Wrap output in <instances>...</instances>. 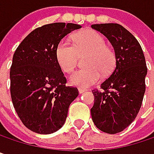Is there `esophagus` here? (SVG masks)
Returning a JSON list of instances; mask_svg holds the SVG:
<instances>
[{"mask_svg": "<svg viewBox=\"0 0 154 154\" xmlns=\"http://www.w3.org/2000/svg\"><path fill=\"white\" fill-rule=\"evenodd\" d=\"M78 92H79V94H83V93L85 92V89H84V88H78Z\"/></svg>", "mask_w": 154, "mask_h": 154, "instance_id": "34e87169", "label": "esophagus"}]
</instances>
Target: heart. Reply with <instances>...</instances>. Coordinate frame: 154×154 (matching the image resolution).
<instances>
[{"mask_svg": "<svg viewBox=\"0 0 154 154\" xmlns=\"http://www.w3.org/2000/svg\"><path fill=\"white\" fill-rule=\"evenodd\" d=\"M74 45L62 40L56 48V59L59 66L65 73H72L77 68L79 57L85 60L86 68L81 69L70 77L72 85L85 88L97 83L102 74L109 75L116 64V55L107 46L106 40L98 32L85 30L74 36Z\"/></svg>", "mask_w": 154, "mask_h": 154, "instance_id": "b5f03b06", "label": "heart"}]
</instances>
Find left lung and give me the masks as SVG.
Segmentation results:
<instances>
[{
	"label": "left lung",
	"instance_id": "obj_1",
	"mask_svg": "<svg viewBox=\"0 0 154 154\" xmlns=\"http://www.w3.org/2000/svg\"><path fill=\"white\" fill-rule=\"evenodd\" d=\"M105 35L116 55V66L111 75L94 89V103L92 119L97 128L108 134H117L136 119L145 92L147 67L142 47L136 37L119 24L92 25Z\"/></svg>",
	"mask_w": 154,
	"mask_h": 154
}]
</instances>
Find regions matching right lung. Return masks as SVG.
I'll return each mask as SVG.
<instances>
[{"instance_id":"add662e5","label":"right lung","mask_w":154,"mask_h":154,"mask_svg":"<svg viewBox=\"0 0 154 154\" xmlns=\"http://www.w3.org/2000/svg\"><path fill=\"white\" fill-rule=\"evenodd\" d=\"M81 26L51 23L32 31L16 49L11 67V95L22 123L38 134L59 130L70 103L78 95L77 87L66 85L56 59L59 43Z\"/></svg>"}]
</instances>
